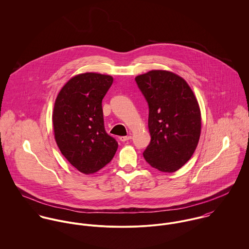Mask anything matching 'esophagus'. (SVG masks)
Here are the masks:
<instances>
[{"label":"esophagus","instance_id":"1","mask_svg":"<svg viewBox=\"0 0 249 249\" xmlns=\"http://www.w3.org/2000/svg\"><path fill=\"white\" fill-rule=\"evenodd\" d=\"M131 139V136H123V137H120V140L122 141V142H126V141H128V140H130Z\"/></svg>","mask_w":249,"mask_h":249}]
</instances>
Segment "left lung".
Here are the masks:
<instances>
[{"instance_id": "left-lung-1", "label": "left lung", "mask_w": 249, "mask_h": 249, "mask_svg": "<svg viewBox=\"0 0 249 249\" xmlns=\"http://www.w3.org/2000/svg\"><path fill=\"white\" fill-rule=\"evenodd\" d=\"M148 105L149 144L142 155L154 169L174 173L194 154L201 115L188 83L177 73L152 70L135 77Z\"/></svg>"}]
</instances>
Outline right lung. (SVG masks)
Segmentation results:
<instances>
[{
  "instance_id": "right-lung-1",
  "label": "right lung",
  "mask_w": 249,
  "mask_h": 249,
  "mask_svg": "<svg viewBox=\"0 0 249 249\" xmlns=\"http://www.w3.org/2000/svg\"><path fill=\"white\" fill-rule=\"evenodd\" d=\"M113 83L111 75L84 72L62 87L53 113L54 138L77 171L97 173L114 157L117 141L105 128L102 102Z\"/></svg>"
}]
</instances>
